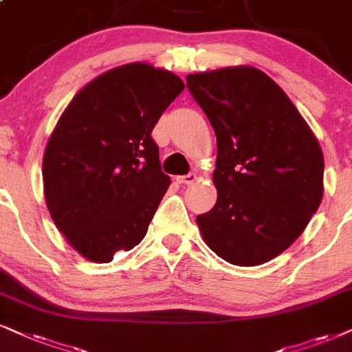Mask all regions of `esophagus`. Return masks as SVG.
<instances>
[{
  "label": "esophagus",
  "mask_w": 352,
  "mask_h": 352,
  "mask_svg": "<svg viewBox=\"0 0 352 352\" xmlns=\"http://www.w3.org/2000/svg\"><path fill=\"white\" fill-rule=\"evenodd\" d=\"M197 180V175L195 173H188V175H182V177H177V182L182 185H190L193 184V182Z\"/></svg>",
  "instance_id": "1"
}]
</instances>
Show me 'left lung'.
Segmentation results:
<instances>
[{
  "mask_svg": "<svg viewBox=\"0 0 352 352\" xmlns=\"http://www.w3.org/2000/svg\"><path fill=\"white\" fill-rule=\"evenodd\" d=\"M186 86L217 141V201L197 216L199 232L229 263H266L322 203V148L286 92L253 66L188 74Z\"/></svg>",
  "mask_w": 352,
  "mask_h": 352,
  "instance_id": "1",
  "label": "left lung"
}]
</instances>
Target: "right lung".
Returning <instances> with one entry per match:
<instances>
[{"mask_svg": "<svg viewBox=\"0 0 352 352\" xmlns=\"http://www.w3.org/2000/svg\"><path fill=\"white\" fill-rule=\"evenodd\" d=\"M177 74L128 63L86 84L58 120L43 154V195L79 255L109 263L148 232L170 185L153 128L184 91Z\"/></svg>", "mask_w": 352, "mask_h": 352, "instance_id": "1", "label": "right lung"}]
</instances>
